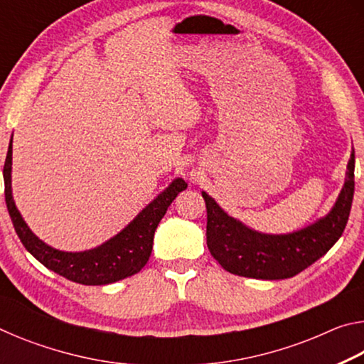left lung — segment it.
Segmentation results:
<instances>
[{"label": "left lung", "instance_id": "8db88e82", "mask_svg": "<svg viewBox=\"0 0 364 364\" xmlns=\"http://www.w3.org/2000/svg\"><path fill=\"white\" fill-rule=\"evenodd\" d=\"M347 178L329 215L304 230L271 236L249 230L221 210L202 193L207 207V247L215 260L232 274L255 279H286L323 257L347 226L355 193V152L347 165Z\"/></svg>", "mask_w": 364, "mask_h": 364}]
</instances>
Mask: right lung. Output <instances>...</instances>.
Here are the masks:
<instances>
[{"label":"right lung","mask_w":364,"mask_h":364,"mask_svg":"<svg viewBox=\"0 0 364 364\" xmlns=\"http://www.w3.org/2000/svg\"><path fill=\"white\" fill-rule=\"evenodd\" d=\"M11 165L12 146L9 144L3 168L4 197L12 225H14V230L23 247L46 268L53 269L54 273L85 286L110 284V282L125 279L141 271L151 257L154 232H156L157 225L164 218L175 197L188 188L184 180L178 178L115 237L109 239L107 242L93 250L73 254V252H63L49 247L48 244L40 241L30 231V228L16 208L14 199H12Z\"/></svg>","instance_id":"right-lung-1"}]
</instances>
